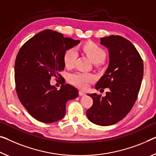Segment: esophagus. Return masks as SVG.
<instances>
[{
	"instance_id": "1",
	"label": "esophagus",
	"mask_w": 156,
	"mask_h": 156,
	"mask_svg": "<svg viewBox=\"0 0 156 156\" xmlns=\"http://www.w3.org/2000/svg\"><path fill=\"white\" fill-rule=\"evenodd\" d=\"M79 95H80V96H83V95H86V93L83 91H82V90H80V91H79Z\"/></svg>"
}]
</instances>
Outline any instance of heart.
Segmentation results:
<instances>
[{
    "instance_id": "heart-1",
    "label": "heart",
    "mask_w": 156,
    "mask_h": 156,
    "mask_svg": "<svg viewBox=\"0 0 156 156\" xmlns=\"http://www.w3.org/2000/svg\"><path fill=\"white\" fill-rule=\"evenodd\" d=\"M83 50L90 60L96 65L104 61L106 58V53L105 50L99 45L93 42H87L83 44ZM78 56L77 50L75 47H72L67 49L63 54V62L65 66L68 68H71L75 63ZM95 76L90 73H76L72 74L69 76V81L76 87L86 89L88 88L90 83L94 81Z\"/></svg>"
}]
</instances>
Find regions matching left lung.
<instances>
[{
  "mask_svg": "<svg viewBox=\"0 0 156 156\" xmlns=\"http://www.w3.org/2000/svg\"><path fill=\"white\" fill-rule=\"evenodd\" d=\"M100 41L109 50V63L95 88L109 90L105 97L88 94L93 104L86 115L92 123L107 126L118 123L133 108L142 83L144 64L135 46L126 38L110 35L100 38Z\"/></svg>",
  "mask_w": 156,
  "mask_h": 156,
  "instance_id": "8db88e82",
  "label": "left lung"
}]
</instances>
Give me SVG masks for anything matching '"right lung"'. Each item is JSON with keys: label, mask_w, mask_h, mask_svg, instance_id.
I'll use <instances>...</instances> for the list:
<instances>
[{"label": "right lung", "mask_w": 156, "mask_h": 156, "mask_svg": "<svg viewBox=\"0 0 156 156\" xmlns=\"http://www.w3.org/2000/svg\"><path fill=\"white\" fill-rule=\"evenodd\" d=\"M79 43L80 40L47 29L20 48L14 66L16 91L23 106L38 121L51 123L63 119L66 102L78 96L74 86L66 83L56 90L50 80L51 76L62 79L65 51Z\"/></svg>", "instance_id": "add662e5"}]
</instances>
